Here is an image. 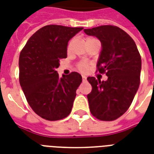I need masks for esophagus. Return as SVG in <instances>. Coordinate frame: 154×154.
Here are the masks:
<instances>
[{
	"instance_id": "1",
	"label": "esophagus",
	"mask_w": 154,
	"mask_h": 154,
	"mask_svg": "<svg viewBox=\"0 0 154 154\" xmlns=\"http://www.w3.org/2000/svg\"><path fill=\"white\" fill-rule=\"evenodd\" d=\"M82 81H83V82H86V76H82Z\"/></svg>"
}]
</instances>
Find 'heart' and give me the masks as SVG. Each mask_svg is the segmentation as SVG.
<instances>
[{"label":"heart","instance_id":"obj_1","mask_svg":"<svg viewBox=\"0 0 154 154\" xmlns=\"http://www.w3.org/2000/svg\"><path fill=\"white\" fill-rule=\"evenodd\" d=\"M91 39H93V37H88V38H86V41H88V40H91ZM79 68H80V70H82V71H85V70L86 69V63H81L80 64H79Z\"/></svg>","mask_w":154,"mask_h":154}]
</instances>
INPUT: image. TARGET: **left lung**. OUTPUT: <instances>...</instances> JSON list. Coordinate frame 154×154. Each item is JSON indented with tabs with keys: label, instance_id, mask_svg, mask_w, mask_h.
Wrapping results in <instances>:
<instances>
[{
	"label": "left lung",
	"instance_id": "8db88e82",
	"mask_svg": "<svg viewBox=\"0 0 154 154\" xmlns=\"http://www.w3.org/2000/svg\"><path fill=\"white\" fill-rule=\"evenodd\" d=\"M84 32L101 42L98 70L108 77L106 81L87 77L92 86L87 94L90 110L100 120L113 121L129 109L139 89L140 54L134 40L118 27L103 25Z\"/></svg>",
	"mask_w": 154,
	"mask_h": 154
}]
</instances>
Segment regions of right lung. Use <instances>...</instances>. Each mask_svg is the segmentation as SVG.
I'll return each instance as SVG.
<instances>
[{
	"instance_id": "1",
	"label": "right lung",
	"mask_w": 154,
	"mask_h": 154,
	"mask_svg": "<svg viewBox=\"0 0 154 154\" xmlns=\"http://www.w3.org/2000/svg\"><path fill=\"white\" fill-rule=\"evenodd\" d=\"M83 28L47 25L31 36L19 55V83L30 107L45 120L71 112L76 91L82 82L77 72L60 77V60L67 58L68 41Z\"/></svg>"
}]
</instances>
